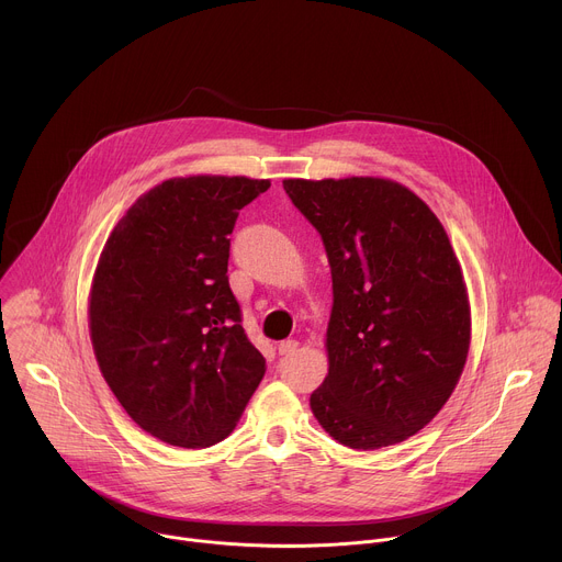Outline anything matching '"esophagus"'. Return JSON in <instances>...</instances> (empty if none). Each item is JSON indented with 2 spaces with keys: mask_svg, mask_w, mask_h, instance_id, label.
I'll return each instance as SVG.
<instances>
[{
  "mask_svg": "<svg viewBox=\"0 0 562 562\" xmlns=\"http://www.w3.org/2000/svg\"><path fill=\"white\" fill-rule=\"evenodd\" d=\"M297 347H300L297 340H284V342L278 345V353H280V356H289V353L297 351Z\"/></svg>",
  "mask_w": 562,
  "mask_h": 562,
  "instance_id": "34e87169",
  "label": "esophagus"
}]
</instances>
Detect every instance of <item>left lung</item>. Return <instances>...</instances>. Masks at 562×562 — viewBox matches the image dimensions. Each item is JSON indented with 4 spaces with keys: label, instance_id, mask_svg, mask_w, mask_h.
<instances>
[{
    "label": "left lung",
    "instance_id": "8db88e82",
    "mask_svg": "<svg viewBox=\"0 0 562 562\" xmlns=\"http://www.w3.org/2000/svg\"><path fill=\"white\" fill-rule=\"evenodd\" d=\"M323 235L334 306L329 373L311 412L345 447L412 438L445 407L471 345L462 267L436 213L386 178L282 182Z\"/></svg>",
    "mask_w": 562,
    "mask_h": 562
}]
</instances>
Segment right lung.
Listing matches in <instances>:
<instances>
[{
  "instance_id": "right-lung-1",
  "label": "right lung",
  "mask_w": 562,
  "mask_h": 562,
  "mask_svg": "<svg viewBox=\"0 0 562 562\" xmlns=\"http://www.w3.org/2000/svg\"><path fill=\"white\" fill-rule=\"evenodd\" d=\"M269 187L165 180L126 209L100 254L89 293L98 367L133 423L167 445L224 440L265 375L226 271L237 211Z\"/></svg>"
}]
</instances>
